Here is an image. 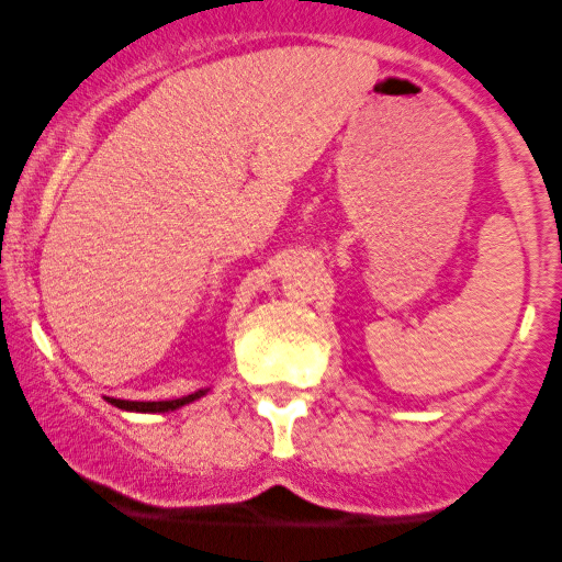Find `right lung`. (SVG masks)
Masks as SVG:
<instances>
[{
    "label": "right lung",
    "instance_id": "right-lung-1",
    "mask_svg": "<svg viewBox=\"0 0 562 562\" xmlns=\"http://www.w3.org/2000/svg\"><path fill=\"white\" fill-rule=\"evenodd\" d=\"M206 391H195V394H187L181 396V400H166V402H130V400H111L108 396V402L116 407H122V411H138V413H168V411H176V407L181 405H190L192 400H198V396H203Z\"/></svg>",
    "mask_w": 562,
    "mask_h": 562
}]
</instances>
